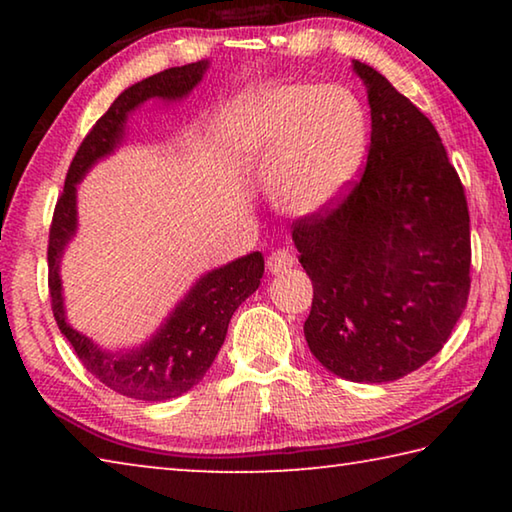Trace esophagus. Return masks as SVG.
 Segmentation results:
<instances>
[{"label":"esophagus","instance_id":"1","mask_svg":"<svg viewBox=\"0 0 512 512\" xmlns=\"http://www.w3.org/2000/svg\"><path fill=\"white\" fill-rule=\"evenodd\" d=\"M293 264H296V255H293V250L289 248H277L266 259V266L271 273L287 271V268H291Z\"/></svg>","mask_w":512,"mask_h":512}]
</instances>
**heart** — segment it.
<instances>
[{
  "label": "heart",
  "instance_id": "obj_1",
  "mask_svg": "<svg viewBox=\"0 0 512 512\" xmlns=\"http://www.w3.org/2000/svg\"><path fill=\"white\" fill-rule=\"evenodd\" d=\"M228 142L248 162L280 155L273 201L282 212L307 216L332 203L357 173L366 149V117L343 88L277 85L232 112Z\"/></svg>",
  "mask_w": 512,
  "mask_h": 512
}]
</instances>
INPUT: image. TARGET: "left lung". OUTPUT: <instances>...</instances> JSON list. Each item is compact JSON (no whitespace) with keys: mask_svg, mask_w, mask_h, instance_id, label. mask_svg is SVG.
<instances>
[{"mask_svg":"<svg viewBox=\"0 0 512 512\" xmlns=\"http://www.w3.org/2000/svg\"><path fill=\"white\" fill-rule=\"evenodd\" d=\"M366 83L370 146L348 192L293 221L314 284L305 339L334 375L381 384L443 350L470 296V212L436 128L386 76Z\"/></svg>","mask_w":512,"mask_h":512,"instance_id":"1","label":"left lung"}]
</instances>
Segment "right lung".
Here are the masks:
<instances>
[{
    "instance_id": "add662e5",
    "label": "right lung",
    "mask_w": 512,
    "mask_h": 512,
    "mask_svg": "<svg viewBox=\"0 0 512 512\" xmlns=\"http://www.w3.org/2000/svg\"><path fill=\"white\" fill-rule=\"evenodd\" d=\"M207 60L183 67L164 69L149 79L131 85L112 106L103 112L92 131L85 135L79 151L67 169L65 187L60 192L49 228L47 264H49V298L58 329L72 343L83 368L92 372L101 384L133 400L160 402L171 400L194 388L210 370L228 332V323L237 307L250 293H255L264 275L262 253H250L228 266L207 273L187 293L176 311L153 339L140 350L103 352L90 339L67 325L60 296L58 264L60 255L76 230V183L94 162L115 149L124 133L128 112L151 97L180 99L201 81Z\"/></svg>"
}]
</instances>
